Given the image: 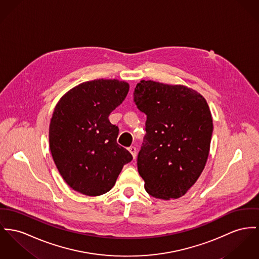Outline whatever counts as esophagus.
Returning <instances> with one entry per match:
<instances>
[{"mask_svg":"<svg viewBox=\"0 0 259 259\" xmlns=\"http://www.w3.org/2000/svg\"><path fill=\"white\" fill-rule=\"evenodd\" d=\"M127 149H128V151L131 152L132 156L134 157V159H136V157H137V148H136L135 146H131V147H128Z\"/></svg>","mask_w":259,"mask_h":259,"instance_id":"34e87169","label":"esophagus"}]
</instances>
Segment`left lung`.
<instances>
[{
  "mask_svg": "<svg viewBox=\"0 0 259 259\" xmlns=\"http://www.w3.org/2000/svg\"><path fill=\"white\" fill-rule=\"evenodd\" d=\"M134 102L146 115V135L138 155L144 188L156 198H179L206 164L213 132L206 100L188 87L141 80Z\"/></svg>",
  "mask_w": 259,
  "mask_h": 259,
  "instance_id": "8db88e82",
  "label": "left lung"
}]
</instances>
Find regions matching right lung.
I'll return each instance as SVG.
<instances>
[{
  "instance_id": "obj_1",
  "label": "right lung",
  "mask_w": 259,
  "mask_h": 259,
  "mask_svg": "<svg viewBox=\"0 0 259 259\" xmlns=\"http://www.w3.org/2000/svg\"><path fill=\"white\" fill-rule=\"evenodd\" d=\"M128 83L95 79L70 89L50 122L54 162L72 190L96 196L111 190L132 154L117 143L119 127L108 117L125 99Z\"/></svg>"
}]
</instances>
